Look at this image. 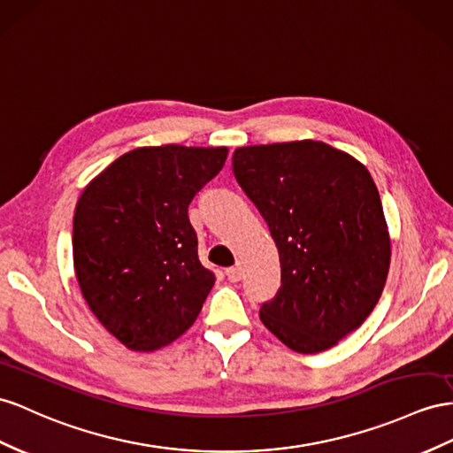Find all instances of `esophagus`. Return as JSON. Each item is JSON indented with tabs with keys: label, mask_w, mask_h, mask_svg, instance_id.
I'll list each match as a JSON object with an SVG mask.
<instances>
[{
	"label": "esophagus",
	"mask_w": 453,
	"mask_h": 453,
	"mask_svg": "<svg viewBox=\"0 0 453 453\" xmlns=\"http://www.w3.org/2000/svg\"><path fill=\"white\" fill-rule=\"evenodd\" d=\"M226 277H227V280H229L231 283H237V281H241L242 270L239 268V265H234V268H227V270H226Z\"/></svg>",
	"instance_id": "34e87169"
}]
</instances>
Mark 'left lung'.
<instances>
[{"label":"left lung","instance_id":"1","mask_svg":"<svg viewBox=\"0 0 453 453\" xmlns=\"http://www.w3.org/2000/svg\"><path fill=\"white\" fill-rule=\"evenodd\" d=\"M234 173L280 250L281 287L260 319L298 354L356 331L377 306L390 235L369 170L341 149L303 139L239 147Z\"/></svg>","mask_w":453,"mask_h":453}]
</instances>
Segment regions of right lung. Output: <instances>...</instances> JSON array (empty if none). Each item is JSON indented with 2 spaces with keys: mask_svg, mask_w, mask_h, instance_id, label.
Segmentation results:
<instances>
[{
  "mask_svg": "<svg viewBox=\"0 0 453 453\" xmlns=\"http://www.w3.org/2000/svg\"><path fill=\"white\" fill-rule=\"evenodd\" d=\"M226 158L227 147H137L80 195L73 219L80 291L101 326L134 352L180 339L214 287L188 206Z\"/></svg>",
  "mask_w": 453,
  "mask_h": 453,
  "instance_id": "right-lung-1",
  "label": "right lung"
}]
</instances>
